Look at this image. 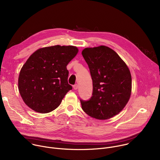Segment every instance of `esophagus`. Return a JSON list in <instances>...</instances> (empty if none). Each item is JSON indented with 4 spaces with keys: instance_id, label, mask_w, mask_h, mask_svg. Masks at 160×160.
I'll return each instance as SVG.
<instances>
[{
    "instance_id": "obj_1",
    "label": "esophagus",
    "mask_w": 160,
    "mask_h": 160,
    "mask_svg": "<svg viewBox=\"0 0 160 160\" xmlns=\"http://www.w3.org/2000/svg\"><path fill=\"white\" fill-rule=\"evenodd\" d=\"M73 87V88H74L75 90H77V89L78 88V85L75 84V85H74Z\"/></svg>"
}]
</instances>
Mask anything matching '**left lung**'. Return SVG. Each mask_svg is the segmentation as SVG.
<instances>
[{"mask_svg": "<svg viewBox=\"0 0 160 160\" xmlns=\"http://www.w3.org/2000/svg\"><path fill=\"white\" fill-rule=\"evenodd\" d=\"M82 54L93 85L90 99H80L82 109L96 119L111 118L118 115L130 99L132 77L128 68L115 51L104 45L85 48Z\"/></svg>", "mask_w": 160, "mask_h": 160, "instance_id": "obj_1", "label": "left lung"}]
</instances>
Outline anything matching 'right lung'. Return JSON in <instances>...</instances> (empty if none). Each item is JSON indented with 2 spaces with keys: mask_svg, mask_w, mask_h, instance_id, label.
Segmentation results:
<instances>
[{
  "mask_svg": "<svg viewBox=\"0 0 160 160\" xmlns=\"http://www.w3.org/2000/svg\"><path fill=\"white\" fill-rule=\"evenodd\" d=\"M72 46L43 48L33 53L22 66L18 89L25 104L40 113L57 108L72 87L68 82L66 66L78 53Z\"/></svg>",
  "mask_w": 160,
  "mask_h": 160,
  "instance_id": "1",
  "label": "right lung"
}]
</instances>
